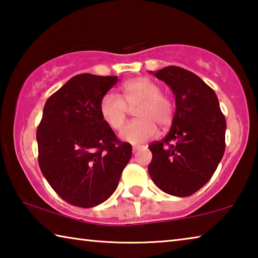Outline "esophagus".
<instances>
[{
	"mask_svg": "<svg viewBox=\"0 0 258 258\" xmlns=\"http://www.w3.org/2000/svg\"><path fill=\"white\" fill-rule=\"evenodd\" d=\"M139 149H141V146H133V152L138 151Z\"/></svg>",
	"mask_w": 258,
	"mask_h": 258,
	"instance_id": "esophagus-1",
	"label": "esophagus"
}]
</instances>
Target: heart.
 Listing matches in <instances>:
<instances>
[{
    "mask_svg": "<svg viewBox=\"0 0 258 258\" xmlns=\"http://www.w3.org/2000/svg\"><path fill=\"white\" fill-rule=\"evenodd\" d=\"M158 83L149 77H137L126 81L120 87L121 98L107 93L100 100L99 111L102 120L113 131L125 123L128 108L138 119L125 125L119 137L123 141L138 145L154 137L157 126L167 128L174 119L175 107L168 94L160 92Z\"/></svg>",
    "mask_w": 258,
    "mask_h": 258,
    "instance_id": "b5f03b06",
    "label": "heart"
}]
</instances>
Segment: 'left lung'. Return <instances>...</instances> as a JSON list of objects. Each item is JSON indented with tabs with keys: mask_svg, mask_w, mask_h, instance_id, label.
Listing matches in <instances>:
<instances>
[{
	"mask_svg": "<svg viewBox=\"0 0 258 258\" xmlns=\"http://www.w3.org/2000/svg\"><path fill=\"white\" fill-rule=\"evenodd\" d=\"M171 87L176 109L168 134L149 146L148 171L160 190L194 195L211 180L225 150V117L214 91L196 74L169 66L150 72Z\"/></svg>",
	"mask_w": 258,
	"mask_h": 258,
	"instance_id": "8db88e82",
	"label": "left lung"
}]
</instances>
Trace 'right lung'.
Segmentation results:
<instances>
[{
  "label": "right lung",
  "mask_w": 258,
  "mask_h": 258,
  "mask_svg": "<svg viewBox=\"0 0 258 258\" xmlns=\"http://www.w3.org/2000/svg\"><path fill=\"white\" fill-rule=\"evenodd\" d=\"M117 76L81 74L45 102L37 127L38 164L64 202L90 208L110 197L132 156L99 111L100 100Z\"/></svg>",
  "instance_id": "add662e5"
}]
</instances>
